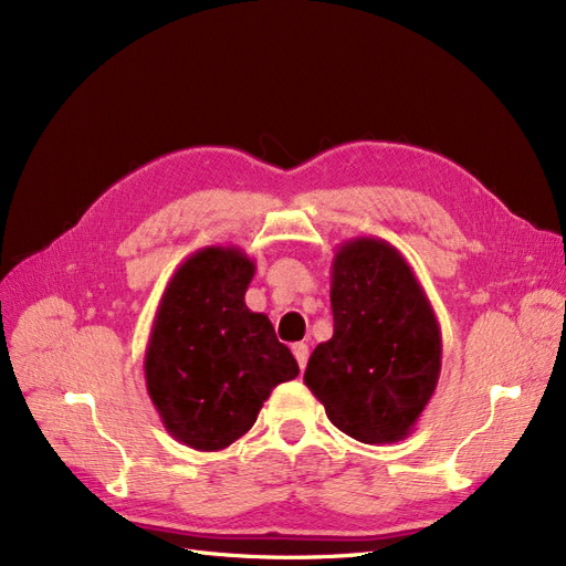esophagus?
Instances as JSON below:
<instances>
[{
	"instance_id": "esophagus-1",
	"label": "esophagus",
	"mask_w": 566,
	"mask_h": 566,
	"mask_svg": "<svg viewBox=\"0 0 566 566\" xmlns=\"http://www.w3.org/2000/svg\"><path fill=\"white\" fill-rule=\"evenodd\" d=\"M293 354H295V358H297V364H300V368L304 370L306 361H310V347H306V345H304V342H295V345H293Z\"/></svg>"
}]
</instances>
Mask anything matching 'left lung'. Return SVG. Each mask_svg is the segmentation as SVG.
<instances>
[{
    "instance_id": "left-lung-1",
    "label": "left lung",
    "mask_w": 566,
    "mask_h": 566,
    "mask_svg": "<svg viewBox=\"0 0 566 566\" xmlns=\"http://www.w3.org/2000/svg\"><path fill=\"white\" fill-rule=\"evenodd\" d=\"M331 306L333 337L312 352L306 387L352 439H406L441 373V331L413 269L382 238H352L335 252Z\"/></svg>"
}]
</instances>
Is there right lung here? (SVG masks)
<instances>
[{"instance_id":"right-lung-1","label":"right lung","mask_w":566,"mask_h":566,"mask_svg":"<svg viewBox=\"0 0 566 566\" xmlns=\"http://www.w3.org/2000/svg\"><path fill=\"white\" fill-rule=\"evenodd\" d=\"M254 262L238 248L193 252L169 279L144 358L146 389L184 447L221 451L254 424L271 389L297 378L295 356L245 304Z\"/></svg>"}]
</instances>
